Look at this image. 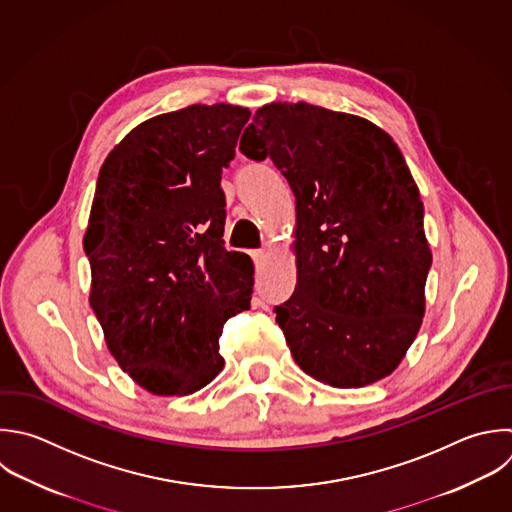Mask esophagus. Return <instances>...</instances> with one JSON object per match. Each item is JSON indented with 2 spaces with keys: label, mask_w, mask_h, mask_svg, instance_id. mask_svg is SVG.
Listing matches in <instances>:
<instances>
[{
  "label": "esophagus",
  "mask_w": 512,
  "mask_h": 512,
  "mask_svg": "<svg viewBox=\"0 0 512 512\" xmlns=\"http://www.w3.org/2000/svg\"><path fill=\"white\" fill-rule=\"evenodd\" d=\"M250 256H252V260H254L256 264H260V262L266 258V252H264V250H252Z\"/></svg>",
  "instance_id": "34e87169"
}]
</instances>
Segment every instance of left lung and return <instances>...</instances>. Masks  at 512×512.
<instances>
[{
  "label": "left lung",
  "instance_id": "8db88e82",
  "mask_svg": "<svg viewBox=\"0 0 512 512\" xmlns=\"http://www.w3.org/2000/svg\"><path fill=\"white\" fill-rule=\"evenodd\" d=\"M240 150L270 158L296 198V290L274 308L294 362L334 388L390 376L420 330L432 264L398 146L360 116L274 102Z\"/></svg>",
  "mask_w": 512,
  "mask_h": 512
}]
</instances>
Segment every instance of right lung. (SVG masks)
Here are the masks:
<instances>
[{
	"label": "right lung",
	"mask_w": 512,
	"mask_h": 512,
	"mask_svg": "<svg viewBox=\"0 0 512 512\" xmlns=\"http://www.w3.org/2000/svg\"><path fill=\"white\" fill-rule=\"evenodd\" d=\"M248 118L230 104L154 116L100 168L84 234L90 304L122 370L156 396L210 384L226 320L250 308L254 264L224 248L220 188Z\"/></svg>",
	"instance_id": "1"
}]
</instances>
